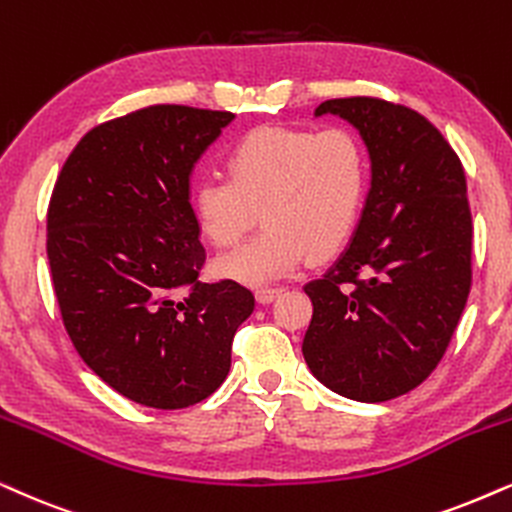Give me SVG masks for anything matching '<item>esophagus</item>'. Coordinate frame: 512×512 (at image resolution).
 Listing matches in <instances>:
<instances>
[{
    "label": "esophagus",
    "instance_id": "1",
    "mask_svg": "<svg viewBox=\"0 0 512 512\" xmlns=\"http://www.w3.org/2000/svg\"><path fill=\"white\" fill-rule=\"evenodd\" d=\"M281 293H283L281 288H260V290H257V302L269 304V302H274Z\"/></svg>",
    "mask_w": 512,
    "mask_h": 512
}]
</instances>
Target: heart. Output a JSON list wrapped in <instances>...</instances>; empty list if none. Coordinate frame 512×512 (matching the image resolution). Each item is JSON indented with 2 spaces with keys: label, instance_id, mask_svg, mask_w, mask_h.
Segmentation results:
<instances>
[{
  "label": "heart",
  "instance_id": "heart-1",
  "mask_svg": "<svg viewBox=\"0 0 512 512\" xmlns=\"http://www.w3.org/2000/svg\"><path fill=\"white\" fill-rule=\"evenodd\" d=\"M224 177L200 179L191 208L219 250L248 236L257 217L264 231L215 264L217 274L262 286L345 248L368 193V155L349 129L323 132L257 127L229 148Z\"/></svg>",
  "mask_w": 512,
  "mask_h": 512
}]
</instances>
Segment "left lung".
Masks as SVG:
<instances>
[{
    "instance_id": "8db88e82",
    "label": "left lung",
    "mask_w": 512,
    "mask_h": 512,
    "mask_svg": "<svg viewBox=\"0 0 512 512\" xmlns=\"http://www.w3.org/2000/svg\"><path fill=\"white\" fill-rule=\"evenodd\" d=\"M321 115L357 129L371 186L345 252L304 286L302 354L328 390L378 404L423 383L456 331L472 274L468 189L454 148L411 108L352 96Z\"/></svg>"
}]
</instances>
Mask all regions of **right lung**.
<instances>
[{
  "label": "right lung",
  "mask_w": 512,
  "mask_h": 512,
  "mask_svg": "<svg viewBox=\"0 0 512 512\" xmlns=\"http://www.w3.org/2000/svg\"><path fill=\"white\" fill-rule=\"evenodd\" d=\"M234 118L148 106L103 122L51 193L47 257L63 326L84 364L141 406L172 411L210 397L255 309L236 281H198L205 248L191 174Z\"/></svg>",
  "instance_id": "1"
}]
</instances>
